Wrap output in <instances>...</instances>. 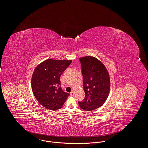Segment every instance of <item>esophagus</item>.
<instances>
[{
  "instance_id": "1",
  "label": "esophagus",
  "mask_w": 148,
  "mask_h": 148,
  "mask_svg": "<svg viewBox=\"0 0 148 148\" xmlns=\"http://www.w3.org/2000/svg\"><path fill=\"white\" fill-rule=\"evenodd\" d=\"M70 94L72 95V96H73L75 95V91H72L70 93Z\"/></svg>"
}]
</instances>
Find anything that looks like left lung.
<instances>
[{"label": "left lung", "instance_id": "8db88e82", "mask_svg": "<svg viewBox=\"0 0 148 148\" xmlns=\"http://www.w3.org/2000/svg\"><path fill=\"white\" fill-rule=\"evenodd\" d=\"M79 60L86 97L83 102H79V105L84 110H93L101 106L108 97L109 74L103 63L94 57L86 56Z\"/></svg>", "mask_w": 148, "mask_h": 148}]
</instances>
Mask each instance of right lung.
<instances>
[{
	"label": "right lung",
	"instance_id": "add662e5",
	"mask_svg": "<svg viewBox=\"0 0 148 148\" xmlns=\"http://www.w3.org/2000/svg\"><path fill=\"white\" fill-rule=\"evenodd\" d=\"M71 62V60L47 59L35 69L31 79L32 92L45 108L58 110L69 97V94L64 92L60 86V77Z\"/></svg>",
	"mask_w": 148,
	"mask_h": 148
}]
</instances>
